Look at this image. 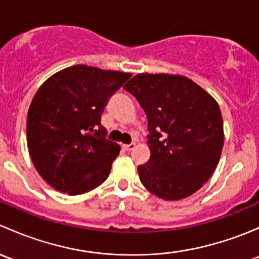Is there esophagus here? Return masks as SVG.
<instances>
[{"mask_svg":"<svg viewBox=\"0 0 259 259\" xmlns=\"http://www.w3.org/2000/svg\"><path fill=\"white\" fill-rule=\"evenodd\" d=\"M134 148H135L134 143H132V144H124V145H122V149H124V150H126V151L133 150Z\"/></svg>","mask_w":259,"mask_h":259,"instance_id":"1","label":"esophagus"}]
</instances>
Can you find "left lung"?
I'll use <instances>...</instances> for the list:
<instances>
[{
  "instance_id": "obj_1",
  "label": "left lung",
  "mask_w": 259,
  "mask_h": 259,
  "mask_svg": "<svg viewBox=\"0 0 259 259\" xmlns=\"http://www.w3.org/2000/svg\"><path fill=\"white\" fill-rule=\"evenodd\" d=\"M124 89L148 117L150 158L138 166L140 182L165 200L194 194L215 170L223 149L215 99L183 75L138 74Z\"/></svg>"
}]
</instances>
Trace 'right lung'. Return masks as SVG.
<instances>
[{
	"instance_id": "right-lung-1",
	"label": "right lung",
	"mask_w": 259,
	"mask_h": 259,
	"mask_svg": "<svg viewBox=\"0 0 259 259\" xmlns=\"http://www.w3.org/2000/svg\"><path fill=\"white\" fill-rule=\"evenodd\" d=\"M130 76L75 65L40 86L28 109L26 138L31 160L50 187L79 195L108 179L120 145L105 138L101 114Z\"/></svg>"
}]
</instances>
